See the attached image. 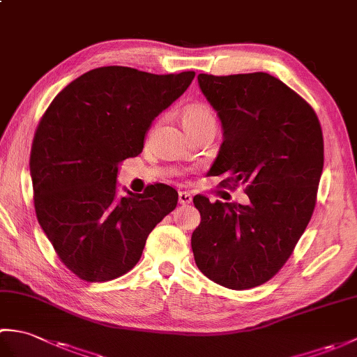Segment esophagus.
Here are the masks:
<instances>
[{"label": "esophagus", "mask_w": 357, "mask_h": 357, "mask_svg": "<svg viewBox=\"0 0 357 357\" xmlns=\"http://www.w3.org/2000/svg\"><path fill=\"white\" fill-rule=\"evenodd\" d=\"M178 198H179L181 206H187V204L192 202V195L188 193V192H179Z\"/></svg>", "instance_id": "1"}]
</instances>
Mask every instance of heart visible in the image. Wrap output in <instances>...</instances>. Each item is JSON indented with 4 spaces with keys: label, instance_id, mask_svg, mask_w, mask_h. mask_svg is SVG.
Wrapping results in <instances>:
<instances>
[{
    "label": "heart",
    "instance_id": "heart-1",
    "mask_svg": "<svg viewBox=\"0 0 357 357\" xmlns=\"http://www.w3.org/2000/svg\"><path fill=\"white\" fill-rule=\"evenodd\" d=\"M183 119L188 132H193L202 126H216L215 110L206 102L188 104L183 112Z\"/></svg>",
    "mask_w": 357,
    "mask_h": 357
}]
</instances>
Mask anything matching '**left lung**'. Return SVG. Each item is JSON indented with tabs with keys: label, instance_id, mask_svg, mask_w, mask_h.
<instances>
[{
	"label": "left lung",
	"instance_id": "left-lung-1",
	"mask_svg": "<svg viewBox=\"0 0 357 357\" xmlns=\"http://www.w3.org/2000/svg\"><path fill=\"white\" fill-rule=\"evenodd\" d=\"M224 128L211 167L221 187L245 185L248 206L196 195L192 234L198 268L216 284L248 290L284 267L312 219L322 167L321 123L304 98L268 73H199Z\"/></svg>",
	"mask_w": 357,
	"mask_h": 357
}]
</instances>
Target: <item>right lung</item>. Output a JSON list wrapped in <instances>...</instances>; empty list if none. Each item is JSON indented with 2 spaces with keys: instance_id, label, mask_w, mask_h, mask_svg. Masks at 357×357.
<instances>
[{
  "instance_id": "1",
  "label": "right lung",
  "mask_w": 357,
  "mask_h": 357,
  "mask_svg": "<svg viewBox=\"0 0 357 357\" xmlns=\"http://www.w3.org/2000/svg\"><path fill=\"white\" fill-rule=\"evenodd\" d=\"M193 78L195 72L98 67L66 86L41 116L30 150L36 218L79 279L126 275L150 231L176 207L178 192L158 183L119 198L116 174L124 159L142 151L151 121Z\"/></svg>"
}]
</instances>
